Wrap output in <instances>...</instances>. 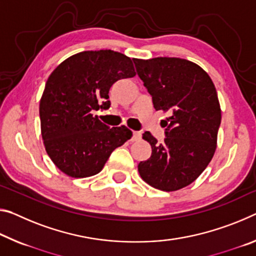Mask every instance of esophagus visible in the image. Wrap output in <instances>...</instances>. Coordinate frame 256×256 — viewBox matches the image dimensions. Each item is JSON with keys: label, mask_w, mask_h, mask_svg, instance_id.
Listing matches in <instances>:
<instances>
[{"label": "esophagus", "mask_w": 256, "mask_h": 256, "mask_svg": "<svg viewBox=\"0 0 256 256\" xmlns=\"http://www.w3.org/2000/svg\"><path fill=\"white\" fill-rule=\"evenodd\" d=\"M141 132H133V136H132V140L133 141H138V140H140L141 139Z\"/></svg>", "instance_id": "esophagus-1"}]
</instances>
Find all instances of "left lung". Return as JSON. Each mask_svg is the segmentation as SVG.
I'll return each mask as SVG.
<instances>
[{
	"label": "left lung",
	"instance_id": "obj_1",
	"mask_svg": "<svg viewBox=\"0 0 256 256\" xmlns=\"http://www.w3.org/2000/svg\"><path fill=\"white\" fill-rule=\"evenodd\" d=\"M156 110L168 112L163 144L150 132L149 160L138 165L142 180L163 192H176L200 176L216 149L221 108L216 86L202 67L181 58L133 59Z\"/></svg>",
	"mask_w": 256,
	"mask_h": 256
}]
</instances>
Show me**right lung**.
Masks as SVG:
<instances>
[{
  "label": "right lung",
  "instance_id": "right-lung-1",
  "mask_svg": "<svg viewBox=\"0 0 256 256\" xmlns=\"http://www.w3.org/2000/svg\"><path fill=\"white\" fill-rule=\"evenodd\" d=\"M133 76L132 60L112 50L80 52L51 72L40 101V132L60 171L72 178L94 176L131 139L126 126L110 128L92 112L110 107L112 85Z\"/></svg>",
  "mask_w": 256,
  "mask_h": 256
}]
</instances>
